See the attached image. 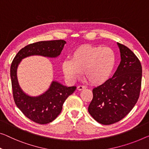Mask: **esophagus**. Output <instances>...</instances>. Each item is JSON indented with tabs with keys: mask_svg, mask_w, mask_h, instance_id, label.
Instances as JSON below:
<instances>
[{
	"mask_svg": "<svg viewBox=\"0 0 149 149\" xmlns=\"http://www.w3.org/2000/svg\"><path fill=\"white\" fill-rule=\"evenodd\" d=\"M77 90L81 91L82 90H84V89H86V86H77Z\"/></svg>",
	"mask_w": 149,
	"mask_h": 149,
	"instance_id": "34e87169",
	"label": "esophagus"
}]
</instances>
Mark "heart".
Listing matches in <instances>:
<instances>
[{
	"label": "heart",
	"instance_id": "1",
	"mask_svg": "<svg viewBox=\"0 0 149 149\" xmlns=\"http://www.w3.org/2000/svg\"><path fill=\"white\" fill-rule=\"evenodd\" d=\"M116 63L114 51L108 47L83 45L75 49L70 59L62 63L63 74L74 82L84 74L93 85H100L110 79Z\"/></svg>",
	"mask_w": 149,
	"mask_h": 149
}]
</instances>
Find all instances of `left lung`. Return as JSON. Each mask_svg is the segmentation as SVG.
I'll list each match as a JSON object with an SVG mask.
<instances>
[{"label":"left lung","instance_id":"1","mask_svg":"<svg viewBox=\"0 0 149 149\" xmlns=\"http://www.w3.org/2000/svg\"><path fill=\"white\" fill-rule=\"evenodd\" d=\"M120 63L112 78L93 89L88 112L104 125L117 123L129 113L138 101L142 80L141 62L130 49L117 43Z\"/></svg>","mask_w":149,"mask_h":149}]
</instances>
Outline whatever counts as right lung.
I'll use <instances>...</instances> for the list:
<instances>
[{"instance_id": "right-lung-1", "label": "right lung", "mask_w": 149, "mask_h": 149, "mask_svg": "<svg viewBox=\"0 0 149 149\" xmlns=\"http://www.w3.org/2000/svg\"><path fill=\"white\" fill-rule=\"evenodd\" d=\"M65 43L64 40H54L30 44L18 52L11 64L10 79L15 102L25 116L36 123L45 124L54 120L61 113L64 102L76 87H68L57 81H52L49 88L43 94L30 96L20 87L17 79L18 67L23 59L33 55L56 58Z\"/></svg>"}]
</instances>
